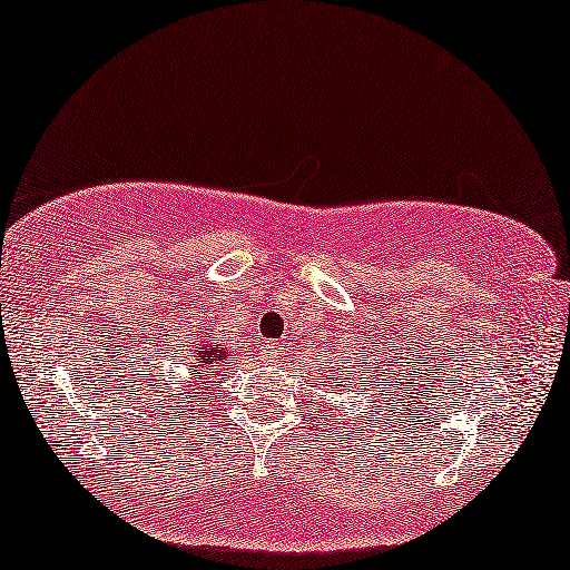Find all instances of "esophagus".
I'll return each instance as SVG.
<instances>
[{"instance_id":"34e87169","label":"esophagus","mask_w":570,"mask_h":570,"mask_svg":"<svg viewBox=\"0 0 570 570\" xmlns=\"http://www.w3.org/2000/svg\"><path fill=\"white\" fill-rule=\"evenodd\" d=\"M267 353H269L272 357H279V355L285 353V347L279 345V342H272V345H267Z\"/></svg>"}]
</instances>
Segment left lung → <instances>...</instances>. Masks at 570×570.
<instances>
[{
	"label": "left lung",
	"mask_w": 570,
	"mask_h": 570,
	"mask_svg": "<svg viewBox=\"0 0 570 570\" xmlns=\"http://www.w3.org/2000/svg\"><path fill=\"white\" fill-rule=\"evenodd\" d=\"M337 384H340V381H337Z\"/></svg>",
	"instance_id": "left-lung-1"
}]
</instances>
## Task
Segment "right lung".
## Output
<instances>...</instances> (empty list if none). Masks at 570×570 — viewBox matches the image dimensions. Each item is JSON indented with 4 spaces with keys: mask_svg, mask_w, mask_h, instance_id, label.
<instances>
[{
    "mask_svg": "<svg viewBox=\"0 0 570 570\" xmlns=\"http://www.w3.org/2000/svg\"><path fill=\"white\" fill-rule=\"evenodd\" d=\"M191 347H194L191 350V363H186V368H189L186 373H189L191 379L194 376H199V379L213 376L215 365L225 361V347L220 345V342L213 340V334H209V340H197V345H191ZM207 392H209V389H207ZM207 392H202V386H197V392H191V394L202 396ZM186 394H189V392H186ZM181 400H184V396H181Z\"/></svg>",
    "mask_w": 570,
    "mask_h": 570,
    "instance_id": "obj_1",
    "label": "right lung"
}]
</instances>
